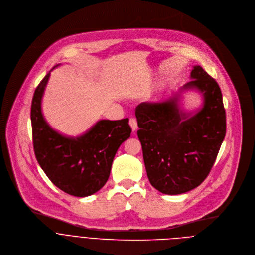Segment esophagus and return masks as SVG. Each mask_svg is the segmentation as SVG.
<instances>
[{"label":"esophagus","instance_id":"1","mask_svg":"<svg viewBox=\"0 0 255 255\" xmlns=\"http://www.w3.org/2000/svg\"><path fill=\"white\" fill-rule=\"evenodd\" d=\"M129 123H130V126H131V128H132V130H133V132L134 131H136V129H137V120H136V118H134V117H131L130 118V121H129Z\"/></svg>","mask_w":255,"mask_h":255}]
</instances>
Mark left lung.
<instances>
[{"label":"left lung","instance_id":"8db88e82","mask_svg":"<svg viewBox=\"0 0 255 255\" xmlns=\"http://www.w3.org/2000/svg\"><path fill=\"white\" fill-rule=\"evenodd\" d=\"M184 89L204 97L203 108L188 117L176 99L141 103L135 109L148 179L158 191L176 195L199 186L208 176L226 133V114L218 83L195 66Z\"/></svg>","mask_w":255,"mask_h":255}]
</instances>
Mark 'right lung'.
<instances>
[{
	"instance_id": "1",
	"label": "right lung",
	"mask_w": 255,
	"mask_h": 255,
	"mask_svg": "<svg viewBox=\"0 0 255 255\" xmlns=\"http://www.w3.org/2000/svg\"><path fill=\"white\" fill-rule=\"evenodd\" d=\"M50 77L37 86L31 106L34 152L51 182L62 191L85 197L100 190L107 182L119 146L130 137L129 119L101 120L76 139L54 131L45 121L41 100Z\"/></svg>"
}]
</instances>
